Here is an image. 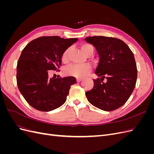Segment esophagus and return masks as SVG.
Returning a JSON list of instances; mask_svg holds the SVG:
<instances>
[{"instance_id":"34e87169","label":"esophagus","mask_w":154,"mask_h":154,"mask_svg":"<svg viewBox=\"0 0 154 154\" xmlns=\"http://www.w3.org/2000/svg\"><path fill=\"white\" fill-rule=\"evenodd\" d=\"M82 80H83V78H76L77 82H80Z\"/></svg>"}]
</instances>
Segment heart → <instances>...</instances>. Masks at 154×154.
Instances as JSON below:
<instances>
[{"label": "heart", "instance_id": "obj_1", "mask_svg": "<svg viewBox=\"0 0 154 154\" xmlns=\"http://www.w3.org/2000/svg\"><path fill=\"white\" fill-rule=\"evenodd\" d=\"M90 49H94L92 46L90 44H83L82 45V51L86 53ZM69 49H67L63 53L62 60V61H66L68 57ZM91 70V66L89 64H75L69 66L63 69L64 74L67 76H72L77 78L83 77L86 74L89 72Z\"/></svg>", "mask_w": 154, "mask_h": 154}]
</instances>
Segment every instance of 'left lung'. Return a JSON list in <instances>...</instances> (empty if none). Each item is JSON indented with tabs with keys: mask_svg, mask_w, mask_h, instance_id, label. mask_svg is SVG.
Masks as SVG:
<instances>
[{
	"mask_svg": "<svg viewBox=\"0 0 154 154\" xmlns=\"http://www.w3.org/2000/svg\"><path fill=\"white\" fill-rule=\"evenodd\" d=\"M87 42L94 46L99 55L95 74L101 78L85 94L89 103L101 110L112 111L128 100L137 81V70L134 56L123 41L103 36H88ZM106 78L107 82L103 80Z\"/></svg>",
	"mask_w": 154,
	"mask_h": 154,
	"instance_id": "obj_1",
	"label": "left lung"
}]
</instances>
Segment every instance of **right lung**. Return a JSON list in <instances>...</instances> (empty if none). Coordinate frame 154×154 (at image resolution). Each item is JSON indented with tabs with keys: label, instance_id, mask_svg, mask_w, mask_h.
<instances>
[{
	"label": "right lung",
	"instance_id": "right-lung-1",
	"mask_svg": "<svg viewBox=\"0 0 154 154\" xmlns=\"http://www.w3.org/2000/svg\"><path fill=\"white\" fill-rule=\"evenodd\" d=\"M77 40L58 36H42L30 42L22 50L17 66V85L26 101L35 109L49 112L66 102L76 78H49V72L58 71L63 53Z\"/></svg>",
	"mask_w": 154,
	"mask_h": 154
}]
</instances>
